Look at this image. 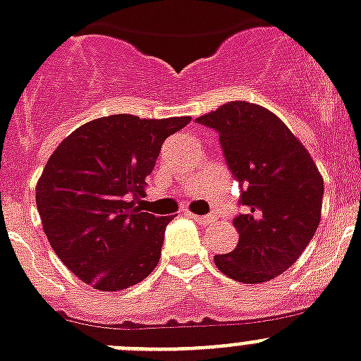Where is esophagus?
<instances>
[{"instance_id": "1", "label": "esophagus", "mask_w": 361, "mask_h": 361, "mask_svg": "<svg viewBox=\"0 0 361 361\" xmlns=\"http://www.w3.org/2000/svg\"><path fill=\"white\" fill-rule=\"evenodd\" d=\"M190 219H195L198 224H202V226H211L213 222L216 221V215L215 213H209V215H195V213H189Z\"/></svg>"}]
</instances>
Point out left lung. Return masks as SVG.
I'll list each match as a JSON object with an SVG mask.
<instances>
[{
	"instance_id": "8db88e82",
	"label": "left lung",
	"mask_w": 361,
	"mask_h": 361,
	"mask_svg": "<svg viewBox=\"0 0 361 361\" xmlns=\"http://www.w3.org/2000/svg\"><path fill=\"white\" fill-rule=\"evenodd\" d=\"M196 122L219 131L245 209L233 219L239 243L216 254V269L237 282H269L297 262L317 231L324 192L317 165L262 105L230 102Z\"/></svg>"
}]
</instances>
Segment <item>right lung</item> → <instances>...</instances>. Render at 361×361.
Instances as JSON below:
<instances>
[{"label":"right lung","mask_w":361,"mask_h":361,"mask_svg":"<svg viewBox=\"0 0 361 361\" xmlns=\"http://www.w3.org/2000/svg\"><path fill=\"white\" fill-rule=\"evenodd\" d=\"M189 122L111 114L55 148L37 183V209L51 248L81 282L122 291L157 267L172 216L139 204L165 139Z\"/></svg>","instance_id":"1"}]
</instances>
